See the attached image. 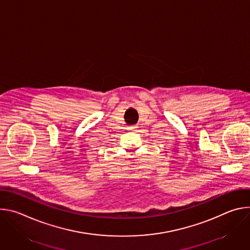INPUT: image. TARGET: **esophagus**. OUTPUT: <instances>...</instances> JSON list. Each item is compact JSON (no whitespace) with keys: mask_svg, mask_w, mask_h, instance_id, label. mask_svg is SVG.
<instances>
[{"mask_svg":"<svg viewBox=\"0 0 250 250\" xmlns=\"http://www.w3.org/2000/svg\"><path fill=\"white\" fill-rule=\"evenodd\" d=\"M138 128V125H131L130 127H129V129H131V130H136Z\"/></svg>","mask_w":250,"mask_h":250,"instance_id":"esophagus-1","label":"esophagus"}]
</instances>
